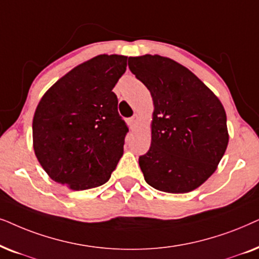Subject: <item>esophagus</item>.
Returning <instances> with one entry per match:
<instances>
[{
  "label": "esophagus",
  "instance_id": "esophagus-1",
  "mask_svg": "<svg viewBox=\"0 0 259 259\" xmlns=\"http://www.w3.org/2000/svg\"><path fill=\"white\" fill-rule=\"evenodd\" d=\"M139 122H140V116L137 115V113H135V115H134L132 118L129 119V124H130V126H132V129H135V127L137 126V124H139Z\"/></svg>",
  "mask_w": 259,
  "mask_h": 259
}]
</instances>
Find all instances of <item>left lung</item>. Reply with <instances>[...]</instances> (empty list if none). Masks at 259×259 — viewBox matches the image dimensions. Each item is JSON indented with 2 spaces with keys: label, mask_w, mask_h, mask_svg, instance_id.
I'll list each match as a JSON object with an SVG mask.
<instances>
[{
  "label": "left lung",
  "mask_w": 259,
  "mask_h": 259,
  "mask_svg": "<svg viewBox=\"0 0 259 259\" xmlns=\"http://www.w3.org/2000/svg\"><path fill=\"white\" fill-rule=\"evenodd\" d=\"M129 68L153 98L151 144L139 163L161 192L188 193L218 168L229 144L225 109L196 75L167 57L129 58Z\"/></svg>",
  "instance_id": "1"
}]
</instances>
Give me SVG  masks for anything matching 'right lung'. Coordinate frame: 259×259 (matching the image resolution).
Masks as SVG:
<instances>
[{"instance_id":"right-lung-1","label":"right lung","mask_w":259,"mask_h":259,"mask_svg":"<svg viewBox=\"0 0 259 259\" xmlns=\"http://www.w3.org/2000/svg\"><path fill=\"white\" fill-rule=\"evenodd\" d=\"M125 55L101 54L72 68L45 92L33 117L35 156L52 180L72 191L109 181L127 126L112 92Z\"/></svg>"}]
</instances>
